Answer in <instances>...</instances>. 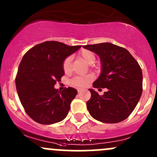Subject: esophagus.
I'll return each mask as SVG.
<instances>
[{"label": "esophagus", "instance_id": "esophagus-1", "mask_svg": "<svg viewBox=\"0 0 157 157\" xmlns=\"http://www.w3.org/2000/svg\"><path fill=\"white\" fill-rule=\"evenodd\" d=\"M77 90H78V92L79 93V92L82 91V88H78V89H77Z\"/></svg>", "mask_w": 157, "mask_h": 157}]
</instances>
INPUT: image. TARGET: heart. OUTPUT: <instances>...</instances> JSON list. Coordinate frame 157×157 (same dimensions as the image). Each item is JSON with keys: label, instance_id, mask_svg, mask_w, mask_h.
Wrapping results in <instances>:
<instances>
[{"label": "heart", "instance_id": "obj_1", "mask_svg": "<svg viewBox=\"0 0 157 157\" xmlns=\"http://www.w3.org/2000/svg\"><path fill=\"white\" fill-rule=\"evenodd\" d=\"M80 57L88 65H91L94 63L95 61V56L91 51H82L80 53ZM70 63L71 59L70 57H68L64 60L63 64V68L65 72H68L70 69ZM93 80V75H82V76H76L73 78L71 80V84L74 86L78 87V88H82V87H85L90 82Z\"/></svg>", "mask_w": 157, "mask_h": 157}]
</instances>
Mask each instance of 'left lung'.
<instances>
[{
	"instance_id": "obj_1",
	"label": "left lung",
	"mask_w": 157,
	"mask_h": 157,
	"mask_svg": "<svg viewBox=\"0 0 157 157\" xmlns=\"http://www.w3.org/2000/svg\"><path fill=\"white\" fill-rule=\"evenodd\" d=\"M83 48L98 54L101 59V74L93 87L107 89L102 96L89 89L91 98L87 102V109L90 115L104 123L125 120L135 109L142 94L143 75L138 63L126 49L113 44H88Z\"/></svg>"
}]
</instances>
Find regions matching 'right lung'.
<instances>
[{
	"label": "right lung",
	"instance_id": "1",
	"mask_svg": "<svg viewBox=\"0 0 157 157\" xmlns=\"http://www.w3.org/2000/svg\"><path fill=\"white\" fill-rule=\"evenodd\" d=\"M81 47L45 41L31 48L22 57L16 87L25 112L36 122L51 125L67 116L78 91L71 87L60 91L54 85L65 74L64 60Z\"/></svg>",
	"mask_w": 157,
	"mask_h": 157
}]
</instances>
